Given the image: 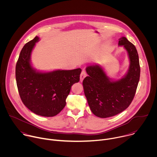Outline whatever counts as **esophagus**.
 Here are the masks:
<instances>
[{
  "label": "esophagus",
  "mask_w": 157,
  "mask_h": 157,
  "mask_svg": "<svg viewBox=\"0 0 157 157\" xmlns=\"http://www.w3.org/2000/svg\"><path fill=\"white\" fill-rule=\"evenodd\" d=\"M87 76V73L86 72V71L84 70L82 71L81 73V75H80V81H82L83 79L85 78V77Z\"/></svg>",
  "instance_id": "1"
}]
</instances>
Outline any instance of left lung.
<instances>
[{"mask_svg": "<svg viewBox=\"0 0 157 157\" xmlns=\"http://www.w3.org/2000/svg\"><path fill=\"white\" fill-rule=\"evenodd\" d=\"M119 45L126 49L130 61L124 78L111 81L99 65H92L86 68L89 76L82 81L89 107L101 118L113 117L125 110L135 96L140 79V67L136 47L125 37L119 39Z\"/></svg>", "mask_w": 157, "mask_h": 157, "instance_id": "1", "label": "left lung"}]
</instances>
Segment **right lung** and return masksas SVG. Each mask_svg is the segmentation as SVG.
Returning <instances> with one entry per match:
<instances>
[{
	"label": "right lung",
	"mask_w": 157,
	"mask_h": 157,
	"mask_svg": "<svg viewBox=\"0 0 157 157\" xmlns=\"http://www.w3.org/2000/svg\"><path fill=\"white\" fill-rule=\"evenodd\" d=\"M38 40L35 36L20 52L15 68L17 86L22 102L29 110L38 116L53 117L66 105L72 85L79 81L81 69L36 72L30 59Z\"/></svg>",
	"instance_id": "add662e5"
}]
</instances>
